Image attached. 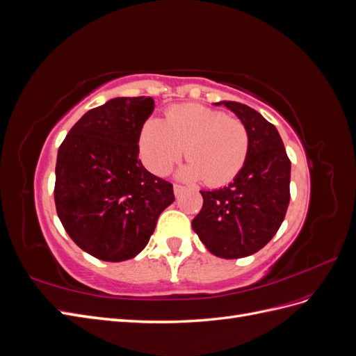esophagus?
<instances>
[{"mask_svg":"<svg viewBox=\"0 0 356 356\" xmlns=\"http://www.w3.org/2000/svg\"><path fill=\"white\" fill-rule=\"evenodd\" d=\"M182 191H184V186H181V184H175V186H174V193H175V196H179Z\"/></svg>","mask_w":356,"mask_h":356,"instance_id":"34e87169","label":"esophagus"}]
</instances>
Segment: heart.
<instances>
[{
	"mask_svg": "<svg viewBox=\"0 0 356 356\" xmlns=\"http://www.w3.org/2000/svg\"><path fill=\"white\" fill-rule=\"evenodd\" d=\"M186 148L188 165L182 177L222 186L239 174L250 149V134L242 120L208 106H174L165 122L148 120L141 132V149L147 166L166 174Z\"/></svg>",
	"mask_w": 356,
	"mask_h": 356,
	"instance_id": "obj_1",
	"label": "heart"
}]
</instances>
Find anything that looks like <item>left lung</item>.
Listing matches in <instances>:
<instances>
[{
    "label": "left lung",
    "instance_id": "8db88e82",
    "mask_svg": "<svg viewBox=\"0 0 356 356\" xmlns=\"http://www.w3.org/2000/svg\"><path fill=\"white\" fill-rule=\"evenodd\" d=\"M250 134L245 165L227 187L200 191L203 207L191 227L220 258L255 254L272 241L289 204L291 161L277 129L245 104L224 101Z\"/></svg>",
    "mask_w": 356,
    "mask_h": 356
}]
</instances>
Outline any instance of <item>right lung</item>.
Masks as SVG:
<instances>
[{"label":"right lung","instance_id":"add662e5","mask_svg":"<svg viewBox=\"0 0 356 356\" xmlns=\"http://www.w3.org/2000/svg\"><path fill=\"white\" fill-rule=\"evenodd\" d=\"M154 110L149 96L114 98L89 110L58 149L55 204L70 238L102 261L147 246L174 186L143 166L139 135Z\"/></svg>","mask_w":356,"mask_h":356}]
</instances>
